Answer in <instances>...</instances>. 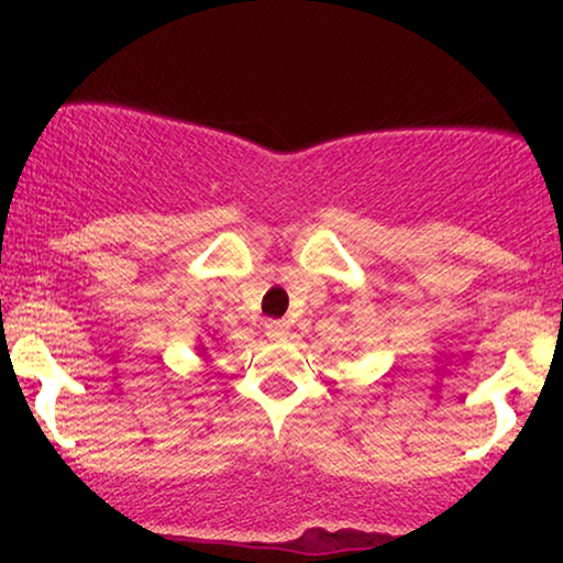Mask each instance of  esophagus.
<instances>
[{
  "instance_id": "obj_1",
  "label": "esophagus",
  "mask_w": 563,
  "mask_h": 563,
  "mask_svg": "<svg viewBox=\"0 0 563 563\" xmlns=\"http://www.w3.org/2000/svg\"><path fill=\"white\" fill-rule=\"evenodd\" d=\"M264 333H267L269 341H283L290 335V325L286 320H269L267 325H264Z\"/></svg>"
}]
</instances>
